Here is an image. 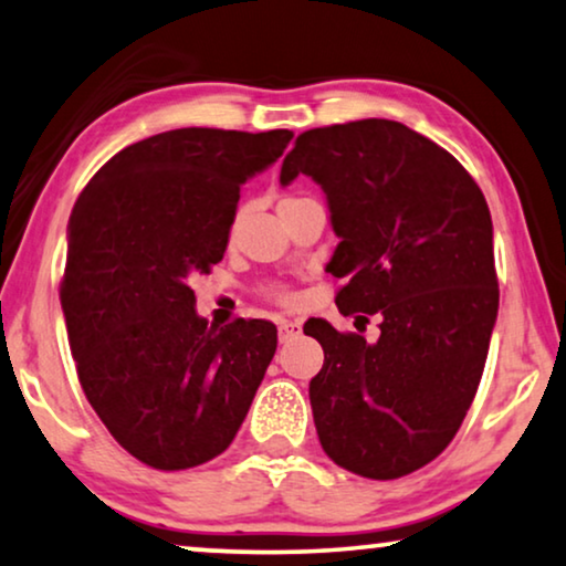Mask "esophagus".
<instances>
[{"label":"esophagus","mask_w":566,"mask_h":566,"mask_svg":"<svg viewBox=\"0 0 566 566\" xmlns=\"http://www.w3.org/2000/svg\"><path fill=\"white\" fill-rule=\"evenodd\" d=\"M301 334V322H289V318H281L277 322V337H281V342H289L293 337H298Z\"/></svg>","instance_id":"esophagus-1"}]
</instances>
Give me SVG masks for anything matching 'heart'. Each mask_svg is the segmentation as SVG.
I'll use <instances>...</instances> for the list:
<instances>
[{"mask_svg":"<svg viewBox=\"0 0 566 566\" xmlns=\"http://www.w3.org/2000/svg\"><path fill=\"white\" fill-rule=\"evenodd\" d=\"M306 203H314V199H311V196H306V193H283L281 201H277V211H281V217H283V214H291V211H296L301 207H306ZM240 224H242V209H237L232 222H229V232H227L229 240H234L237 232H240ZM268 298L275 301V303H291V293L283 291V289H270Z\"/></svg>","mask_w":566,"mask_h":566,"instance_id":"1","label":"heart"}]
</instances>
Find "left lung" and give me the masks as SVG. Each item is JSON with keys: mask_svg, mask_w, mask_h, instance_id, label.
Here are the masks:
<instances>
[{"mask_svg": "<svg viewBox=\"0 0 566 566\" xmlns=\"http://www.w3.org/2000/svg\"><path fill=\"white\" fill-rule=\"evenodd\" d=\"M324 188L344 277L337 306L380 318L378 342L306 322L324 367L308 385L329 460L396 480L444 452L485 370L497 316L493 222L462 163L392 119H357L296 137L281 184Z\"/></svg>", "mask_w": 566, "mask_h": 566, "instance_id": "left-lung-1", "label": "left lung"}]
</instances>
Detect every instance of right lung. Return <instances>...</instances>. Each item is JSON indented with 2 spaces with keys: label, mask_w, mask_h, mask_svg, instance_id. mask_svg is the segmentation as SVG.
Returning <instances> with one entry per match:
<instances>
[{
  "label": "right lung",
  "mask_w": 566,
  "mask_h": 566,
  "mask_svg": "<svg viewBox=\"0 0 566 566\" xmlns=\"http://www.w3.org/2000/svg\"><path fill=\"white\" fill-rule=\"evenodd\" d=\"M291 137L153 135L106 160L73 207L61 306L78 382L117 444L153 470L222 454L275 355L273 322L209 326L188 283L224 258L240 186Z\"/></svg>",
  "instance_id": "1"
}]
</instances>
